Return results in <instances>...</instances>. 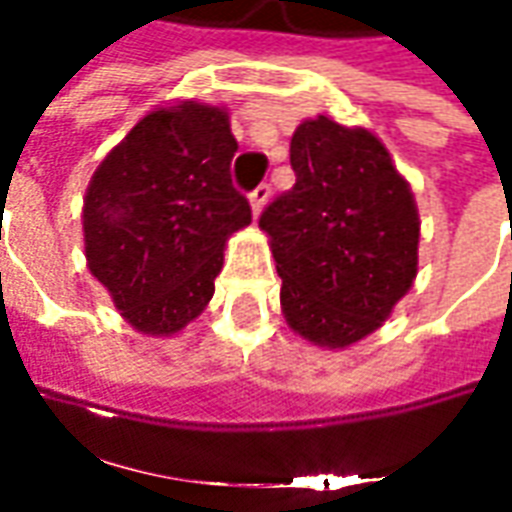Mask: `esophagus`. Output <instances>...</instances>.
<instances>
[{"label":"esophagus","instance_id":"1","mask_svg":"<svg viewBox=\"0 0 512 512\" xmlns=\"http://www.w3.org/2000/svg\"><path fill=\"white\" fill-rule=\"evenodd\" d=\"M267 200H270V185H256V188L250 191V208H253V214H262V208L267 205Z\"/></svg>","mask_w":512,"mask_h":512}]
</instances>
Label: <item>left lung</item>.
Segmentation results:
<instances>
[{
  "label": "left lung",
  "instance_id": "8db88e82",
  "mask_svg": "<svg viewBox=\"0 0 512 512\" xmlns=\"http://www.w3.org/2000/svg\"><path fill=\"white\" fill-rule=\"evenodd\" d=\"M296 185L259 228L281 276V310L312 344L344 349L375 332L417 276L420 216L386 146L327 115L290 140Z\"/></svg>",
  "mask_w": 512,
  "mask_h": 512
}]
</instances>
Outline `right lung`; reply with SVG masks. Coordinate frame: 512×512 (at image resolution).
<instances>
[{
    "label": "right lung",
    "instance_id": "obj_1",
    "mask_svg": "<svg viewBox=\"0 0 512 512\" xmlns=\"http://www.w3.org/2000/svg\"><path fill=\"white\" fill-rule=\"evenodd\" d=\"M228 112L183 101L149 112L92 174L87 267L143 335H174L214 296L228 236L250 225L233 188Z\"/></svg>",
    "mask_w": 512,
    "mask_h": 512
}]
</instances>
